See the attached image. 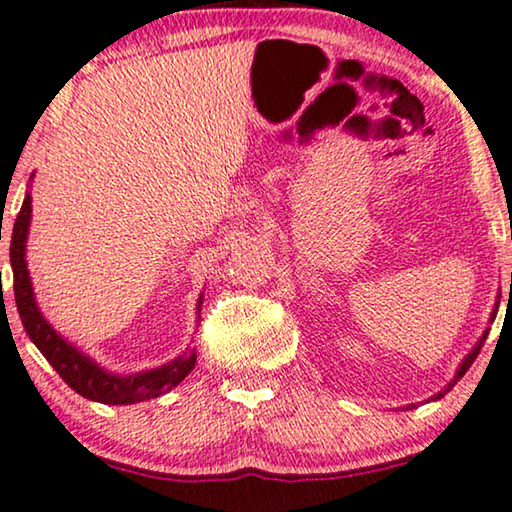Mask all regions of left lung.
Wrapping results in <instances>:
<instances>
[{
  "label": "left lung",
  "instance_id": "left-lung-1",
  "mask_svg": "<svg viewBox=\"0 0 512 512\" xmlns=\"http://www.w3.org/2000/svg\"><path fill=\"white\" fill-rule=\"evenodd\" d=\"M496 316V314H494ZM485 339H487V332H485V335H483V339H480V342L476 344V348H473V351L469 353V355H466V358H464V362H462V365H459V369H457V376H455V379L453 381H450V385H448V388H443L441 392H439V395H436V399H439V397H443V395H446V392L450 390V388H453V385L457 383V379H462V376L466 374V369H469L471 365H473V360H476L478 358V353H480V348H483V342H485Z\"/></svg>",
  "mask_w": 512,
  "mask_h": 512
}]
</instances>
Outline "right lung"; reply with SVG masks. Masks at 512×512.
<instances>
[{
  "label": "right lung",
  "mask_w": 512,
  "mask_h": 512,
  "mask_svg": "<svg viewBox=\"0 0 512 512\" xmlns=\"http://www.w3.org/2000/svg\"><path fill=\"white\" fill-rule=\"evenodd\" d=\"M29 219H32V196H25L22 207L13 224L11 233V268H13V293H16V307L22 321V328L29 335V339L36 344V348L43 353L55 372L62 376L64 383L78 395H83L92 402L101 404H136L145 402V399L159 397L175 388L191 369H194L196 353H184L180 358L168 362V365L159 369H150L143 374L131 376H117L101 369L92 358H87L66 344L57 332L50 328V323L41 316L39 307H36L32 281H29L27 261H25V247H27V231ZM201 307V300H198Z\"/></svg>",
  "instance_id": "1"
}]
</instances>
